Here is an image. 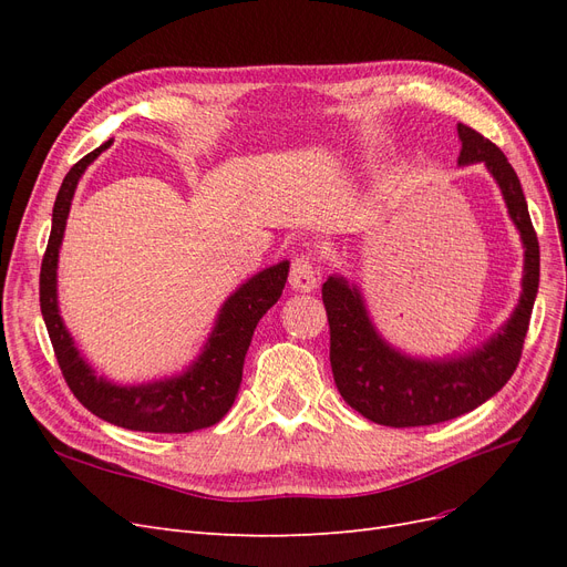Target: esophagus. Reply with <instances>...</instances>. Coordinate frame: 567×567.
Wrapping results in <instances>:
<instances>
[{
    "label": "esophagus",
    "mask_w": 567,
    "mask_h": 567,
    "mask_svg": "<svg viewBox=\"0 0 567 567\" xmlns=\"http://www.w3.org/2000/svg\"><path fill=\"white\" fill-rule=\"evenodd\" d=\"M288 284L293 290H300V293H310V290L317 288L319 284V267L310 255H298L293 265H290V277Z\"/></svg>",
    "instance_id": "esophagus-1"
}]
</instances>
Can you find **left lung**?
<instances>
[{
  "instance_id": "obj_1",
  "label": "left lung",
  "mask_w": 567,
  "mask_h": 567,
  "mask_svg": "<svg viewBox=\"0 0 567 567\" xmlns=\"http://www.w3.org/2000/svg\"><path fill=\"white\" fill-rule=\"evenodd\" d=\"M458 165L483 163L504 196L525 248L523 290L504 326L477 348L447 357H414L381 336L362 288L340 274L326 279L321 298L331 326V369L338 392L364 419L414 427L456 419L499 392L520 362L523 342L539 288V241L516 169L483 134L456 125Z\"/></svg>"
}]
</instances>
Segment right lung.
<instances>
[{
  "instance_id": "add662e5",
  "label": "right lung",
  "mask_w": 567,
  "mask_h": 567,
  "mask_svg": "<svg viewBox=\"0 0 567 567\" xmlns=\"http://www.w3.org/2000/svg\"><path fill=\"white\" fill-rule=\"evenodd\" d=\"M113 142L101 144L65 175L51 213V234L40 271V307L68 388L92 414L127 431L194 433L227 416L244 379V362L260 321L284 293L288 260L252 274L221 302L213 331L198 357L179 373L136 385L99 375L78 350L59 310V250L78 182Z\"/></svg>"
}]
</instances>
